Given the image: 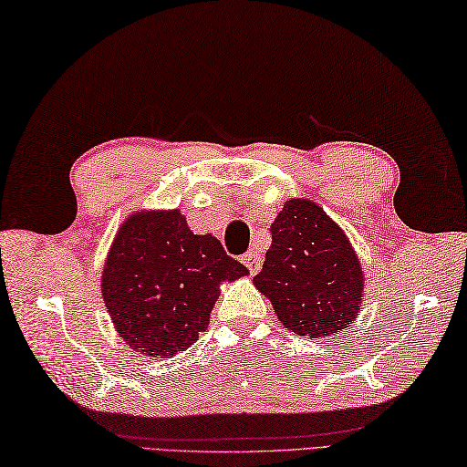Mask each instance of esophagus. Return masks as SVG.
I'll use <instances>...</instances> for the list:
<instances>
[{"instance_id": "esophagus-1", "label": "esophagus", "mask_w": 467, "mask_h": 467, "mask_svg": "<svg viewBox=\"0 0 467 467\" xmlns=\"http://www.w3.org/2000/svg\"><path fill=\"white\" fill-rule=\"evenodd\" d=\"M242 262H244L245 268L250 270V274H258L260 268H262V258H260V254L255 252V250L247 252V254L244 255V258H242Z\"/></svg>"}]
</instances>
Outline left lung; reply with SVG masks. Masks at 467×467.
Returning <instances> with one entry per match:
<instances>
[{"mask_svg": "<svg viewBox=\"0 0 467 467\" xmlns=\"http://www.w3.org/2000/svg\"><path fill=\"white\" fill-rule=\"evenodd\" d=\"M254 284L288 330L325 338L353 325L365 274L347 234L310 199L284 203Z\"/></svg>", "mask_w": 467, "mask_h": 467, "instance_id": "8db88e82", "label": "left lung"}]
</instances>
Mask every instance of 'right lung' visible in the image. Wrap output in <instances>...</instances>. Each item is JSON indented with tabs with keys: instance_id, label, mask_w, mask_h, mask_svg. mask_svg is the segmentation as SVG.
<instances>
[{
	"instance_id": "obj_1",
	"label": "right lung",
	"mask_w": 467,
	"mask_h": 467,
	"mask_svg": "<svg viewBox=\"0 0 467 467\" xmlns=\"http://www.w3.org/2000/svg\"><path fill=\"white\" fill-rule=\"evenodd\" d=\"M247 275L212 234L197 235L177 209L137 212L120 225L102 270V298L137 353L175 357L209 325L220 284Z\"/></svg>"
}]
</instances>
